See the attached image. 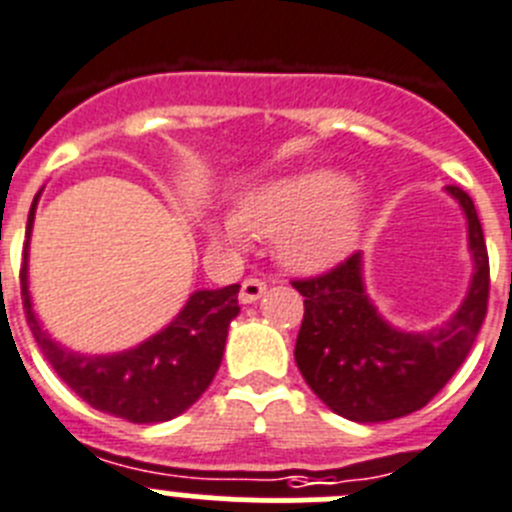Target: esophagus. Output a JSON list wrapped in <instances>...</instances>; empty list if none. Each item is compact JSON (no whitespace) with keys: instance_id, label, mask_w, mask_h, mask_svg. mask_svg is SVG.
I'll use <instances>...</instances> for the list:
<instances>
[{"instance_id":"esophagus-1","label":"esophagus","mask_w":512,"mask_h":512,"mask_svg":"<svg viewBox=\"0 0 512 512\" xmlns=\"http://www.w3.org/2000/svg\"><path fill=\"white\" fill-rule=\"evenodd\" d=\"M267 290V285L260 278H245L242 280V290H239V301L242 303H255L257 298Z\"/></svg>"}]
</instances>
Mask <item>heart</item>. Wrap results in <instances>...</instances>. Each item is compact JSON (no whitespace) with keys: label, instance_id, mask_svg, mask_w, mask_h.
Returning <instances> with one entry per match:
<instances>
[{"label":"heart","instance_id":"heart-1","mask_svg":"<svg viewBox=\"0 0 512 512\" xmlns=\"http://www.w3.org/2000/svg\"><path fill=\"white\" fill-rule=\"evenodd\" d=\"M367 199L339 170L313 168L265 183L242 201V222L257 234L280 239L285 265L301 273H321L352 252ZM222 234L242 239V224L227 219Z\"/></svg>","mask_w":512,"mask_h":512}]
</instances>
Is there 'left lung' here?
<instances>
[{"label":"left lung","mask_w":512,"mask_h":512,"mask_svg":"<svg viewBox=\"0 0 512 512\" xmlns=\"http://www.w3.org/2000/svg\"><path fill=\"white\" fill-rule=\"evenodd\" d=\"M446 193L467 216L474 262L467 296L446 324L431 331L388 324L367 296L359 252L319 278L293 280L306 298L296 365L308 388L336 416L380 423L418 411L451 380L480 334L490 296L482 224L462 188L446 186Z\"/></svg>","instance_id":"obj_1"}]
</instances>
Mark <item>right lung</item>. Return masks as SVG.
I'll return each instance as SVG.
<instances>
[{"mask_svg":"<svg viewBox=\"0 0 512 512\" xmlns=\"http://www.w3.org/2000/svg\"><path fill=\"white\" fill-rule=\"evenodd\" d=\"M40 193L27 216L20 288L27 324L55 375L91 408L124 421L163 423L181 416L204 395L222 365L229 324L239 313V285L191 293L176 319L137 347L114 354L73 352L55 342L32 311L27 260Z\"/></svg>","mask_w":512,"mask_h":512,"instance_id":"add662e5","label":"right lung"}]
</instances>
